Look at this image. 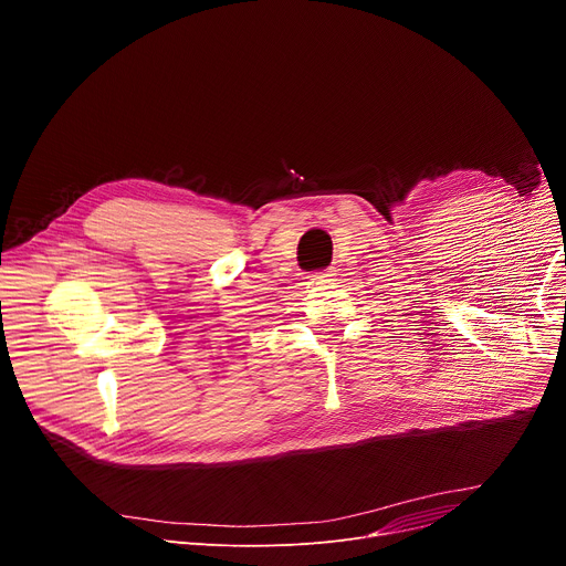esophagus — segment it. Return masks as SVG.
<instances>
[{
    "instance_id": "34e87169",
    "label": "esophagus",
    "mask_w": 566,
    "mask_h": 566,
    "mask_svg": "<svg viewBox=\"0 0 566 566\" xmlns=\"http://www.w3.org/2000/svg\"><path fill=\"white\" fill-rule=\"evenodd\" d=\"M336 273H332V271H325V273H317V275H313V280H329V277H334Z\"/></svg>"
}]
</instances>
